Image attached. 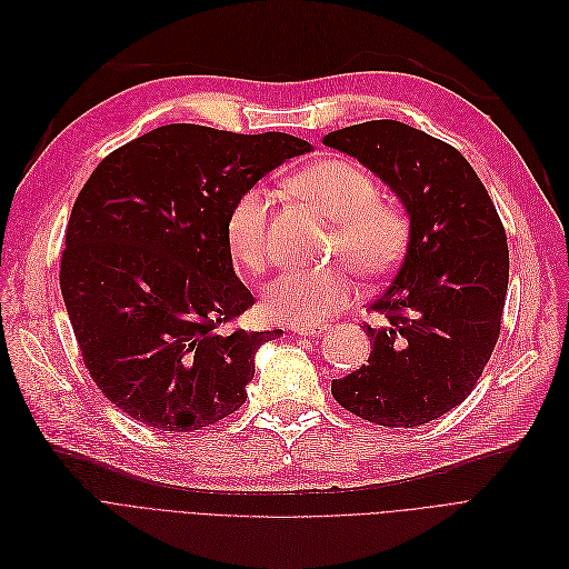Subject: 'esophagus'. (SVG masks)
<instances>
[{
  "label": "esophagus",
  "mask_w": 569,
  "mask_h": 569,
  "mask_svg": "<svg viewBox=\"0 0 569 569\" xmlns=\"http://www.w3.org/2000/svg\"><path fill=\"white\" fill-rule=\"evenodd\" d=\"M293 336H321L329 331V323H312V327H291L289 329Z\"/></svg>",
  "instance_id": "34e87169"
}]
</instances>
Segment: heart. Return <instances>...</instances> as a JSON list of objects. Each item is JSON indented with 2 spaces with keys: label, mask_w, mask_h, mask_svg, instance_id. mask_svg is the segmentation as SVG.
I'll return each mask as SVG.
<instances>
[{
  "label": "heart",
  "mask_w": 569,
  "mask_h": 569,
  "mask_svg": "<svg viewBox=\"0 0 569 569\" xmlns=\"http://www.w3.org/2000/svg\"><path fill=\"white\" fill-rule=\"evenodd\" d=\"M293 187L333 222L331 254L347 259L366 280L389 276L410 242L405 210L380 199V184L359 164L342 157L321 159L293 178ZM227 248L236 263L250 273H263L270 246V197L263 187H250L231 203ZM357 284L345 263L319 270H289L263 293V312L284 323L327 321L355 299Z\"/></svg>",
  "instance_id": "heart-1"
}]
</instances>
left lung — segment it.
I'll use <instances>...</instances> for the list:
<instances>
[{"label": "left lung", "mask_w": 569, "mask_h": 569, "mask_svg": "<svg viewBox=\"0 0 569 569\" xmlns=\"http://www.w3.org/2000/svg\"><path fill=\"white\" fill-rule=\"evenodd\" d=\"M380 176L410 214L408 252L370 312V357L333 380L345 410L412 428L461 405L489 363L502 323L509 248L483 182L453 146L396 120H370L323 137Z\"/></svg>", "instance_id": "left-lung-1"}]
</instances>
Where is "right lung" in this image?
Listing matches in <instances>:
<instances>
[{"label":"right lung","instance_id":"right-lung-1","mask_svg":"<svg viewBox=\"0 0 569 569\" xmlns=\"http://www.w3.org/2000/svg\"><path fill=\"white\" fill-rule=\"evenodd\" d=\"M310 143L280 131L164 124L106 154L71 208L60 287L83 363L127 417L194 432L248 398L254 296L231 266V203Z\"/></svg>","mask_w":569,"mask_h":569}]
</instances>
